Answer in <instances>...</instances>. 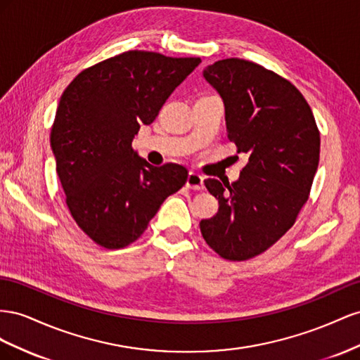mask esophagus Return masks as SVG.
<instances>
[{"instance_id": "esophagus-1", "label": "esophagus", "mask_w": 360, "mask_h": 360, "mask_svg": "<svg viewBox=\"0 0 360 360\" xmlns=\"http://www.w3.org/2000/svg\"><path fill=\"white\" fill-rule=\"evenodd\" d=\"M187 187L191 190H203V176H200L199 173H194L190 172L188 176H187Z\"/></svg>"}]
</instances>
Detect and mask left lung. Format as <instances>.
<instances>
[{
  "instance_id": "left-lung-1",
  "label": "left lung",
  "mask_w": 360,
  "mask_h": 360,
  "mask_svg": "<svg viewBox=\"0 0 360 360\" xmlns=\"http://www.w3.org/2000/svg\"><path fill=\"white\" fill-rule=\"evenodd\" d=\"M203 77L223 99L228 139L249 162L237 182L205 181L219 212L200 232L221 258L245 261L295 223L320 161V131L299 89L253 61L219 60Z\"/></svg>"
}]
</instances>
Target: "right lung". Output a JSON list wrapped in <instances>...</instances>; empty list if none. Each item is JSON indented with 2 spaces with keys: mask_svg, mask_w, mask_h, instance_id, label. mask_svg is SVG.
Listing matches in <instances>:
<instances>
[{
  "mask_svg": "<svg viewBox=\"0 0 360 360\" xmlns=\"http://www.w3.org/2000/svg\"><path fill=\"white\" fill-rule=\"evenodd\" d=\"M199 63L127 51L79 72L61 95L51 128L57 174L70 215L101 248L140 238L161 203L187 182L184 166L153 167L131 145Z\"/></svg>",
  "mask_w": 360,
  "mask_h": 360,
  "instance_id": "1",
  "label": "right lung"
}]
</instances>
